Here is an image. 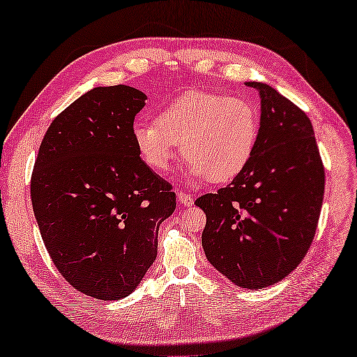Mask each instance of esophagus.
<instances>
[{
	"label": "esophagus",
	"instance_id": "obj_1",
	"mask_svg": "<svg viewBox=\"0 0 357 357\" xmlns=\"http://www.w3.org/2000/svg\"><path fill=\"white\" fill-rule=\"evenodd\" d=\"M178 202L185 208L194 205V199H192L189 194H185V192H178Z\"/></svg>",
	"mask_w": 357,
	"mask_h": 357
}]
</instances>
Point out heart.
Wrapping results in <instances>:
<instances>
[{
    "label": "heart",
    "instance_id": "obj_1",
    "mask_svg": "<svg viewBox=\"0 0 357 357\" xmlns=\"http://www.w3.org/2000/svg\"><path fill=\"white\" fill-rule=\"evenodd\" d=\"M132 137L151 168L165 173L181 144L188 178L222 184L245 172L259 137V114L250 101L190 90L158 111L155 122L137 121Z\"/></svg>",
    "mask_w": 357,
    "mask_h": 357
}]
</instances>
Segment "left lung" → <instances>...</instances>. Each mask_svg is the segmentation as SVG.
Returning a JSON list of instances; mask_svg holds the SVG:
<instances>
[{
	"instance_id": "obj_1",
	"label": "left lung",
	"mask_w": 357,
	"mask_h": 357,
	"mask_svg": "<svg viewBox=\"0 0 357 357\" xmlns=\"http://www.w3.org/2000/svg\"><path fill=\"white\" fill-rule=\"evenodd\" d=\"M260 127L250 165L227 188L195 202L206 214L202 246L209 264L245 289L286 278L310 250L326 174L313 126L292 101L264 82Z\"/></svg>"
}]
</instances>
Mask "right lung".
I'll return each instance as SVG.
<instances>
[{
	"instance_id": "add662e5",
	"label": "right lung",
	"mask_w": 357,
	"mask_h": 357,
	"mask_svg": "<svg viewBox=\"0 0 357 357\" xmlns=\"http://www.w3.org/2000/svg\"><path fill=\"white\" fill-rule=\"evenodd\" d=\"M146 100L128 86L89 90L54 119L33 168V211L50 259L100 301L137 289L157 257L158 225L176 208L132 137Z\"/></svg>"
}]
</instances>
